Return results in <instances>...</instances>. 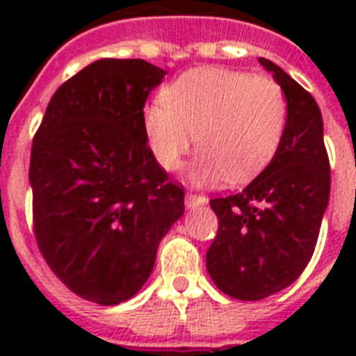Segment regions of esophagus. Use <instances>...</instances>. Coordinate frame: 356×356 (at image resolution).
<instances>
[{
	"label": "esophagus",
	"mask_w": 356,
	"mask_h": 356,
	"mask_svg": "<svg viewBox=\"0 0 356 356\" xmlns=\"http://www.w3.org/2000/svg\"><path fill=\"white\" fill-rule=\"evenodd\" d=\"M207 197L205 195H197V194H188L186 195V207H188L190 211H195L197 207L207 205Z\"/></svg>",
	"instance_id": "esophagus-1"
}]
</instances>
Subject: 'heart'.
Segmentation results:
<instances>
[{"label":"heart","mask_w":356,"mask_h":356,"mask_svg":"<svg viewBox=\"0 0 356 356\" xmlns=\"http://www.w3.org/2000/svg\"><path fill=\"white\" fill-rule=\"evenodd\" d=\"M286 125L288 99L277 81L214 66L183 74L162 90V103L142 111L145 142L162 170H179L197 144L188 173L195 186L253 181L279 153Z\"/></svg>","instance_id":"1"}]
</instances>
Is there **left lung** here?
Here are the masks:
<instances>
[{
  "label": "left lung",
  "instance_id": "1",
  "mask_svg": "<svg viewBox=\"0 0 356 356\" xmlns=\"http://www.w3.org/2000/svg\"><path fill=\"white\" fill-rule=\"evenodd\" d=\"M259 63L286 94V133L270 166L240 194L211 200L220 227L207 251L214 284L242 301L270 298L303 273L331 194L318 103L281 66Z\"/></svg>",
  "mask_w": 356,
  "mask_h": 356
}]
</instances>
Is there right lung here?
Wrapping results in <instances>:
<instances>
[{
  "mask_svg": "<svg viewBox=\"0 0 356 356\" xmlns=\"http://www.w3.org/2000/svg\"><path fill=\"white\" fill-rule=\"evenodd\" d=\"M166 74L142 58H99L53 94L33 140L36 243L53 273L94 303L136 296L184 214V190L142 129L145 99Z\"/></svg>",
  "mask_w": 356,
  "mask_h": 356,
  "instance_id": "1",
  "label": "right lung"
}]
</instances>
